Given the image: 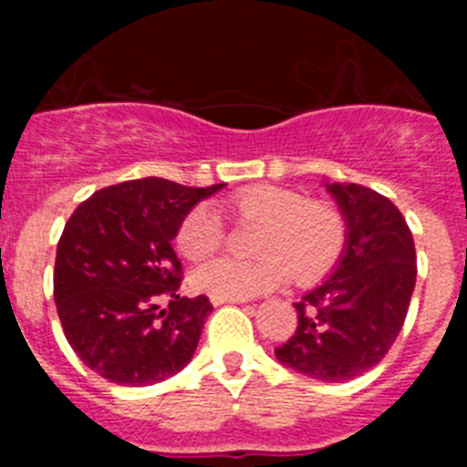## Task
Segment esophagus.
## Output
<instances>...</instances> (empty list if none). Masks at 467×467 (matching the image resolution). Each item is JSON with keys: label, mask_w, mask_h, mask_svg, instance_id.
I'll return each mask as SVG.
<instances>
[{"label": "esophagus", "mask_w": 467, "mask_h": 467, "mask_svg": "<svg viewBox=\"0 0 467 467\" xmlns=\"http://www.w3.org/2000/svg\"><path fill=\"white\" fill-rule=\"evenodd\" d=\"M210 301H213L214 306H222V304H238V301H243V299H224V296H210Z\"/></svg>", "instance_id": "1"}]
</instances>
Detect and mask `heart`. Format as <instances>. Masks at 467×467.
<instances>
[{
	"instance_id": "1",
	"label": "heart",
	"mask_w": 467,
	"mask_h": 467,
	"mask_svg": "<svg viewBox=\"0 0 467 467\" xmlns=\"http://www.w3.org/2000/svg\"><path fill=\"white\" fill-rule=\"evenodd\" d=\"M226 214L238 224L259 226L254 234L257 259H214L198 266L192 285L198 292L224 299L262 295L295 275L306 285L327 274L344 250L341 214L325 201H311L296 189L254 184L226 198ZM224 226L208 205H196L177 226V250L192 262L220 250Z\"/></svg>"
}]
</instances>
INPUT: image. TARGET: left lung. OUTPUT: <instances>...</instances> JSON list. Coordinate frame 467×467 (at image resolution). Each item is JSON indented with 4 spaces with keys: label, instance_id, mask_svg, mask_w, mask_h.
<instances>
[{
    "label": "left lung",
    "instance_id": "8db88e82",
    "mask_svg": "<svg viewBox=\"0 0 467 467\" xmlns=\"http://www.w3.org/2000/svg\"><path fill=\"white\" fill-rule=\"evenodd\" d=\"M346 222L337 269L296 301V325L275 348L308 379L344 383L386 358L410 311L416 285L414 236L390 198L362 184L327 182Z\"/></svg>",
    "mask_w": 467,
    "mask_h": 467
}]
</instances>
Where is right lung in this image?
Returning <instances> with one entry per match:
<instances>
[{"instance_id": "right-lung-1", "label": "right lung", "mask_w": 467, "mask_h": 467, "mask_svg": "<svg viewBox=\"0 0 467 467\" xmlns=\"http://www.w3.org/2000/svg\"><path fill=\"white\" fill-rule=\"evenodd\" d=\"M222 187L144 177L100 189L74 210L57 241L53 296L69 346L95 374L151 386L192 360L213 304L180 296L172 238L184 214Z\"/></svg>"}]
</instances>
